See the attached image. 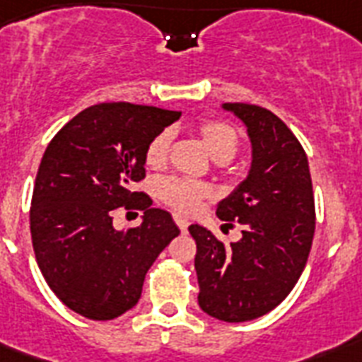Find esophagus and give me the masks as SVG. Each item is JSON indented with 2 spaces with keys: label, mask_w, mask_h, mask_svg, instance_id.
I'll return each mask as SVG.
<instances>
[{
  "label": "esophagus",
  "mask_w": 362,
  "mask_h": 362,
  "mask_svg": "<svg viewBox=\"0 0 362 362\" xmlns=\"http://www.w3.org/2000/svg\"><path fill=\"white\" fill-rule=\"evenodd\" d=\"M173 219H175V225L179 226V230L187 232V228H189V221L185 219V217H181V215H173Z\"/></svg>",
  "instance_id": "obj_1"
}]
</instances>
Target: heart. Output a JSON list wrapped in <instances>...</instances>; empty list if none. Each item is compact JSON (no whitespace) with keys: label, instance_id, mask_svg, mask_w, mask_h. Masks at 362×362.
<instances>
[{"label":"heart","instance_id":"b5f03b06","mask_svg":"<svg viewBox=\"0 0 362 362\" xmlns=\"http://www.w3.org/2000/svg\"><path fill=\"white\" fill-rule=\"evenodd\" d=\"M198 136H200L202 145L206 147L213 160L226 162L236 155L240 137H238L236 128L225 120H204L198 124ZM168 149H170V134L162 132L156 137L151 139L145 151V164L151 170H160L166 164ZM209 194L204 183L190 181V179L168 177L158 185V196L166 202L168 206L175 207L179 211L190 213L200 206V202Z\"/></svg>","mask_w":362,"mask_h":362}]
</instances>
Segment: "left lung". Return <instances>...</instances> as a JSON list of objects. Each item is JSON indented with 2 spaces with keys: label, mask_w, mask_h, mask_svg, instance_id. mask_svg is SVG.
Wrapping results in <instances>:
<instances>
[{
  "label": "left lung",
  "mask_w": 362,
  "mask_h": 362,
  "mask_svg": "<svg viewBox=\"0 0 362 362\" xmlns=\"http://www.w3.org/2000/svg\"><path fill=\"white\" fill-rule=\"evenodd\" d=\"M221 107L242 120L251 141L247 177L217 206L226 225H242V238L225 245L200 225L189 232L198 304L211 317L243 323L272 312L296 285L312 249L315 206L308 156L287 124L251 103Z\"/></svg>",
  "instance_id": "8db88e82"
}]
</instances>
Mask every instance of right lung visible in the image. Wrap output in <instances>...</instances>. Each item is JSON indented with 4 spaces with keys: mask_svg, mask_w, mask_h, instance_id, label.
<instances>
[{
    "mask_svg": "<svg viewBox=\"0 0 362 362\" xmlns=\"http://www.w3.org/2000/svg\"><path fill=\"white\" fill-rule=\"evenodd\" d=\"M181 111L98 103L62 128L45 151L30 228L39 270L69 310L109 321L136 306L145 274L179 236L172 215L130 185L145 177V151ZM141 209L142 225L112 226L114 209Z\"/></svg>",
    "mask_w": 362,
    "mask_h": 362,
    "instance_id": "add662e5",
    "label": "right lung"
}]
</instances>
